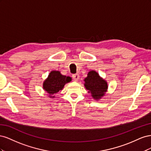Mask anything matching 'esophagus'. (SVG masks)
I'll return each instance as SVG.
<instances>
[{"instance_id": "34e87169", "label": "esophagus", "mask_w": 151, "mask_h": 151, "mask_svg": "<svg viewBox=\"0 0 151 151\" xmlns=\"http://www.w3.org/2000/svg\"><path fill=\"white\" fill-rule=\"evenodd\" d=\"M72 78L74 79V80L75 81H78V80L79 79V75L77 74L72 75Z\"/></svg>"}]
</instances>
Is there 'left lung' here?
<instances>
[{
	"instance_id": "left-lung-1",
	"label": "left lung",
	"mask_w": 151,
	"mask_h": 151,
	"mask_svg": "<svg viewBox=\"0 0 151 151\" xmlns=\"http://www.w3.org/2000/svg\"><path fill=\"white\" fill-rule=\"evenodd\" d=\"M84 87L91 96L95 100L101 99L106 94L108 90V83L106 80L103 79L95 70H90L84 79Z\"/></svg>"
}]
</instances>
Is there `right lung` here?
Listing matches in <instances>:
<instances>
[{
    "label": "right lung",
    "mask_w": 151,
    "mask_h": 151,
    "mask_svg": "<svg viewBox=\"0 0 151 151\" xmlns=\"http://www.w3.org/2000/svg\"><path fill=\"white\" fill-rule=\"evenodd\" d=\"M72 78L69 76H63L60 71L52 70L43 84V89L48 94L50 98H55L54 94L63 89V87L70 83Z\"/></svg>",
    "instance_id": "right-lung-1"
}]
</instances>
